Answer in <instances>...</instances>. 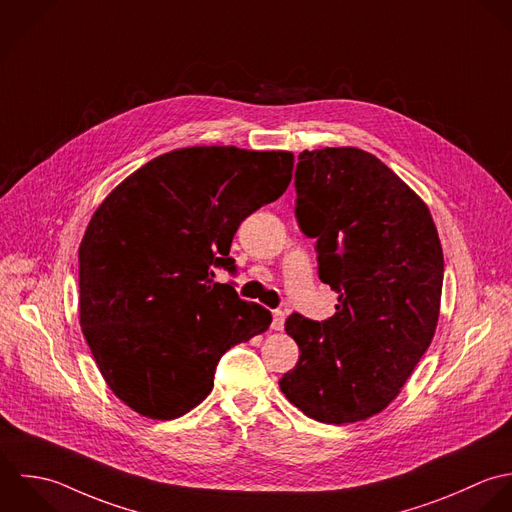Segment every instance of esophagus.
I'll return each instance as SVG.
<instances>
[{"label": "esophagus", "instance_id": "1", "mask_svg": "<svg viewBox=\"0 0 512 512\" xmlns=\"http://www.w3.org/2000/svg\"><path fill=\"white\" fill-rule=\"evenodd\" d=\"M284 318H286V314L282 310H274L272 312V330L280 332L284 328Z\"/></svg>", "mask_w": 512, "mask_h": 512}]
</instances>
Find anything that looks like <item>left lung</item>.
<instances>
[{"mask_svg":"<svg viewBox=\"0 0 512 512\" xmlns=\"http://www.w3.org/2000/svg\"><path fill=\"white\" fill-rule=\"evenodd\" d=\"M296 220L316 240L318 276L338 292L336 314L286 320L300 347L280 389L308 417L355 423L385 409L433 340L443 250L425 202L377 157L304 151Z\"/></svg>","mask_w":512,"mask_h":512,"instance_id":"left-lung-1","label":"left lung"}]
</instances>
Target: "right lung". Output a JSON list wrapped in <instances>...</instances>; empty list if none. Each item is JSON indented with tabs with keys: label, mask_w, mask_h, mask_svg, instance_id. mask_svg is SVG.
<instances>
[{
	"label": "right lung",
	"mask_w": 512,
	"mask_h": 512,
	"mask_svg": "<svg viewBox=\"0 0 512 512\" xmlns=\"http://www.w3.org/2000/svg\"><path fill=\"white\" fill-rule=\"evenodd\" d=\"M284 151L190 147L153 159L93 214L79 246L85 340L113 393L151 419H176L214 385L220 357L268 330L242 300L232 238L292 180Z\"/></svg>",
	"instance_id": "right-lung-1"
}]
</instances>
